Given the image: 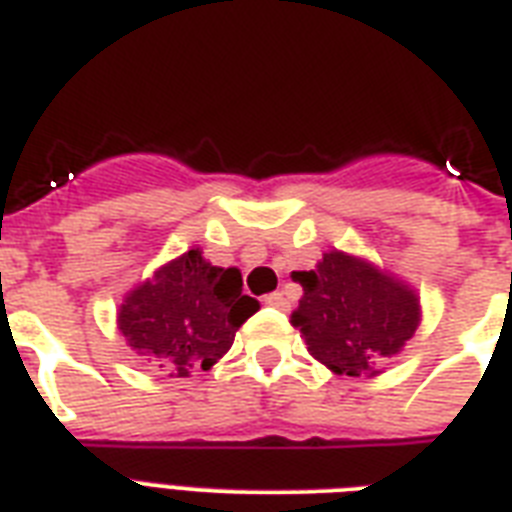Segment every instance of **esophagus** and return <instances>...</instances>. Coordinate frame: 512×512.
<instances>
[{
    "instance_id": "1",
    "label": "esophagus",
    "mask_w": 512,
    "mask_h": 512,
    "mask_svg": "<svg viewBox=\"0 0 512 512\" xmlns=\"http://www.w3.org/2000/svg\"><path fill=\"white\" fill-rule=\"evenodd\" d=\"M268 308H279V311H289V300L281 292H271V295H265L263 300Z\"/></svg>"
}]
</instances>
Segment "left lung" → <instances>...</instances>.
Masks as SVG:
<instances>
[{
	"instance_id": "8db88e82",
	"label": "left lung",
	"mask_w": 512,
	"mask_h": 512,
	"mask_svg": "<svg viewBox=\"0 0 512 512\" xmlns=\"http://www.w3.org/2000/svg\"><path fill=\"white\" fill-rule=\"evenodd\" d=\"M292 279L303 287L292 327L335 374L377 377L420 327L417 292L364 257L329 249L313 271H295Z\"/></svg>"
}]
</instances>
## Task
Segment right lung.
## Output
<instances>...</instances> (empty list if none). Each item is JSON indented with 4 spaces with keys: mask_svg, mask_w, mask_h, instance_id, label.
<instances>
[{
    "mask_svg": "<svg viewBox=\"0 0 512 512\" xmlns=\"http://www.w3.org/2000/svg\"><path fill=\"white\" fill-rule=\"evenodd\" d=\"M257 311L255 297L241 292L239 268H217L193 247L132 287L116 324L138 356L170 377H188L193 369H212Z\"/></svg>",
    "mask_w": 512,
    "mask_h": 512,
    "instance_id": "obj_1",
    "label": "right lung"
}]
</instances>
